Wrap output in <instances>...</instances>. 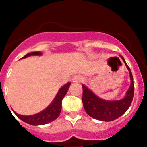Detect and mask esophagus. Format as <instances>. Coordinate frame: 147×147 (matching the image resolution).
Returning a JSON list of instances; mask_svg holds the SVG:
<instances>
[{
	"mask_svg": "<svg viewBox=\"0 0 147 147\" xmlns=\"http://www.w3.org/2000/svg\"><path fill=\"white\" fill-rule=\"evenodd\" d=\"M82 77L80 76V75H75V76H74L73 78H72V82L76 83L80 82L82 81Z\"/></svg>",
	"mask_w": 147,
	"mask_h": 147,
	"instance_id": "esophagus-1",
	"label": "esophagus"
}]
</instances>
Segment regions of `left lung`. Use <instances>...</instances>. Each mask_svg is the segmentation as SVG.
<instances>
[{"label": "left lung", "instance_id": "obj_1", "mask_svg": "<svg viewBox=\"0 0 147 147\" xmlns=\"http://www.w3.org/2000/svg\"><path fill=\"white\" fill-rule=\"evenodd\" d=\"M129 72L131 84L124 98L119 100L108 101L97 97L93 92L82 84L83 89L82 103L87 115L94 119L103 121H111L124 115L131 105L134 97V86L133 76L125 60L120 55Z\"/></svg>", "mask_w": 147, "mask_h": 147}]
</instances>
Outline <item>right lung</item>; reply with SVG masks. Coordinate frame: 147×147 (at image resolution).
Here are the masks:
<instances>
[{
  "label": "right lung",
  "instance_id": "1",
  "mask_svg": "<svg viewBox=\"0 0 147 147\" xmlns=\"http://www.w3.org/2000/svg\"><path fill=\"white\" fill-rule=\"evenodd\" d=\"M42 55V53L41 52H32V53H28L24 57H22V59L26 58V57L31 55L40 56ZM70 84L71 82H68L64 86H63L59 90L57 95L55 97L53 101L51 102V104L47 107H46L44 110L39 112V113L33 115H30V116H25V115H19V114L16 113L15 111H13L14 112L15 115L19 119L25 121L27 124L34 126L43 125V124H48V123L57 119L60 115L62 109V100L64 98L65 94H67V92L68 91V89H69Z\"/></svg>",
  "mask_w": 147,
  "mask_h": 147
}]
</instances>
